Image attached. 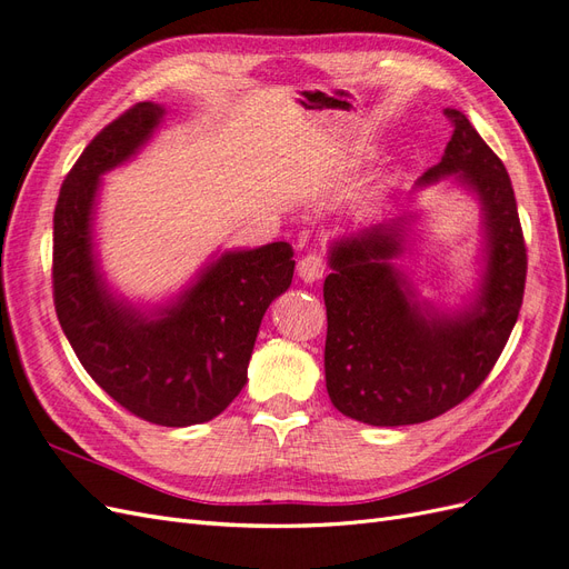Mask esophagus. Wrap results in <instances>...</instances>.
Returning <instances> with one entry per match:
<instances>
[{"label":"esophagus","mask_w":569,"mask_h":569,"mask_svg":"<svg viewBox=\"0 0 569 569\" xmlns=\"http://www.w3.org/2000/svg\"><path fill=\"white\" fill-rule=\"evenodd\" d=\"M299 278L306 282V284H313L318 282L322 274H325V261L318 256V253H308L303 256L299 261Z\"/></svg>","instance_id":"esophagus-1"}]
</instances>
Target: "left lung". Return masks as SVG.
I'll return each mask as SVG.
<instances>
[{
  "mask_svg": "<svg viewBox=\"0 0 569 569\" xmlns=\"http://www.w3.org/2000/svg\"><path fill=\"white\" fill-rule=\"evenodd\" d=\"M453 134L416 189L453 180L479 201L485 266L472 301L443 311L420 299L393 261L416 216H399L337 239L327 306L325 382L339 412L375 427L432 420L487 380L520 316L527 249L503 161L465 113L446 109Z\"/></svg>",
  "mask_w": 569,
  "mask_h": 569,
  "instance_id": "8db88e82",
  "label": "left lung"
}]
</instances>
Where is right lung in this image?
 <instances>
[{
    "instance_id": "add662e5",
    "label": "right lung",
    "mask_w": 569,
    "mask_h": 569,
    "mask_svg": "<svg viewBox=\"0 0 569 569\" xmlns=\"http://www.w3.org/2000/svg\"><path fill=\"white\" fill-rule=\"evenodd\" d=\"M166 109L140 101L84 147L54 211V306L92 380L132 416L163 427L209 422L247 385L268 306L289 289L295 249L272 242L216 253L178 297L134 306L99 268L94 213L101 176L137 157Z\"/></svg>"
}]
</instances>
